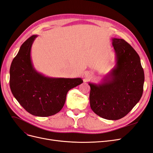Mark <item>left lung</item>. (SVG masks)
I'll return each instance as SVG.
<instances>
[{"instance_id":"8db88e82","label":"left lung","mask_w":153,"mask_h":153,"mask_svg":"<svg viewBox=\"0 0 153 153\" xmlns=\"http://www.w3.org/2000/svg\"><path fill=\"white\" fill-rule=\"evenodd\" d=\"M115 65L99 84L89 82L91 108L108 120L124 117L140 101L144 73L136 51L123 39L112 38Z\"/></svg>"}]
</instances>
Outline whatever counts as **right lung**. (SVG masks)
<instances>
[{"label": "right lung", "instance_id": "add662e5", "mask_svg": "<svg viewBox=\"0 0 153 153\" xmlns=\"http://www.w3.org/2000/svg\"><path fill=\"white\" fill-rule=\"evenodd\" d=\"M38 35L22 45L10 67V85L14 97L30 114L48 117L58 113L64 105L68 92L83 83L81 78H53L36 70L31 48Z\"/></svg>", "mask_w": 153, "mask_h": 153}]
</instances>
